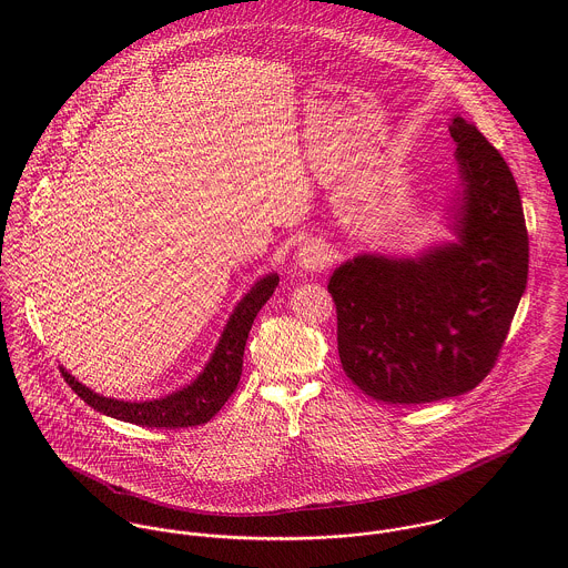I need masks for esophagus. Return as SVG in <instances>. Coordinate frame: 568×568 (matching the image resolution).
Wrapping results in <instances>:
<instances>
[{
	"label": "esophagus",
	"mask_w": 568,
	"mask_h": 568,
	"mask_svg": "<svg viewBox=\"0 0 568 568\" xmlns=\"http://www.w3.org/2000/svg\"><path fill=\"white\" fill-rule=\"evenodd\" d=\"M329 262L327 244L324 241H306L297 251V264L304 271H322Z\"/></svg>",
	"instance_id": "obj_1"
}]
</instances>
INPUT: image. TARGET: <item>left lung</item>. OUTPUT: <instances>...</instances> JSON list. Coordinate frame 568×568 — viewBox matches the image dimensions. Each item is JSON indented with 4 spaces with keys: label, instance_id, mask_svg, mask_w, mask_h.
<instances>
[{
    "label": "left lung",
    "instance_id": "1",
    "mask_svg": "<svg viewBox=\"0 0 568 568\" xmlns=\"http://www.w3.org/2000/svg\"><path fill=\"white\" fill-rule=\"evenodd\" d=\"M464 179L459 243L417 260L358 255L327 284L347 378L385 405H424L475 389L503 349L529 271L520 192L503 155L453 118Z\"/></svg>",
    "mask_w": 568,
    "mask_h": 568
}]
</instances>
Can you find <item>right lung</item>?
Returning a JSON list of instances; mask_svg holds the SVG:
<instances>
[{
  "instance_id": "right-lung-1",
  "label": "right lung",
  "mask_w": 568,
  "mask_h": 568,
  "mask_svg": "<svg viewBox=\"0 0 568 568\" xmlns=\"http://www.w3.org/2000/svg\"><path fill=\"white\" fill-rule=\"evenodd\" d=\"M277 282L280 277L275 273L266 275L244 295L243 302L236 306L234 315L225 325L223 336L203 374L192 385L176 394L151 403H122L93 394L91 389L82 387L81 383L65 369H61V374L65 383L74 389V394H79L87 405L115 419L151 428H187L205 424L236 392L243 374L244 345L248 329L260 308L273 295Z\"/></svg>"
}]
</instances>
